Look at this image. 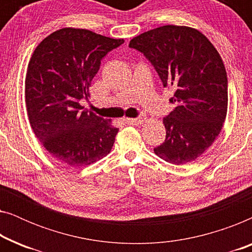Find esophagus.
Here are the masks:
<instances>
[{
	"instance_id": "esophagus-1",
	"label": "esophagus",
	"mask_w": 252,
	"mask_h": 252,
	"mask_svg": "<svg viewBox=\"0 0 252 252\" xmlns=\"http://www.w3.org/2000/svg\"><path fill=\"white\" fill-rule=\"evenodd\" d=\"M144 120H146V117L144 116H139L137 118H124L123 122L128 124V125H140L142 124Z\"/></svg>"
}]
</instances>
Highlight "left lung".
<instances>
[{
  "instance_id": "left-lung-1",
  "label": "left lung",
  "mask_w": 252,
  "mask_h": 252,
  "mask_svg": "<svg viewBox=\"0 0 252 252\" xmlns=\"http://www.w3.org/2000/svg\"><path fill=\"white\" fill-rule=\"evenodd\" d=\"M150 62L164 87H173L175 105L163 123L166 137L154 151L181 165L195 160L215 142L227 115L228 91L222 60L199 31L166 25L130 40Z\"/></svg>"
}]
</instances>
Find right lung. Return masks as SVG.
Instances as JSON below:
<instances>
[{
	"instance_id": "1",
	"label": "right lung",
	"mask_w": 252,
	"mask_h": 252,
	"mask_svg": "<svg viewBox=\"0 0 252 252\" xmlns=\"http://www.w3.org/2000/svg\"><path fill=\"white\" fill-rule=\"evenodd\" d=\"M123 43L68 27L51 33L34 50L25 80L27 116L35 136L62 163L87 166L112 149L118 128L82 110L80 101H88L103 57Z\"/></svg>"
}]
</instances>
